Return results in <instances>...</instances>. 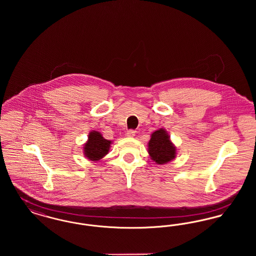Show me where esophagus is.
<instances>
[{
	"instance_id": "esophagus-1",
	"label": "esophagus",
	"mask_w": 256,
	"mask_h": 256,
	"mask_svg": "<svg viewBox=\"0 0 256 256\" xmlns=\"http://www.w3.org/2000/svg\"><path fill=\"white\" fill-rule=\"evenodd\" d=\"M126 135L128 137H134V135H135V130H130L126 132Z\"/></svg>"
}]
</instances>
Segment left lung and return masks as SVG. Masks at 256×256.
Segmentation results:
<instances>
[{"instance_id":"obj_1","label":"left lung","mask_w":256,"mask_h":256,"mask_svg":"<svg viewBox=\"0 0 256 256\" xmlns=\"http://www.w3.org/2000/svg\"><path fill=\"white\" fill-rule=\"evenodd\" d=\"M148 154L152 159L158 164H164L176 158V146L170 143V138L162 128L152 134L148 142Z\"/></svg>"}]
</instances>
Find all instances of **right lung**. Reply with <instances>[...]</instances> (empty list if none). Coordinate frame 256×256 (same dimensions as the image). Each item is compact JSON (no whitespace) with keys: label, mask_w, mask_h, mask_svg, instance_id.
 <instances>
[{"label":"right lung","mask_w":256,"mask_h":256,"mask_svg":"<svg viewBox=\"0 0 256 256\" xmlns=\"http://www.w3.org/2000/svg\"><path fill=\"white\" fill-rule=\"evenodd\" d=\"M110 143L111 141L104 139L100 132H92L84 145V154L90 160L97 161L108 152Z\"/></svg>","instance_id":"obj_1"}]
</instances>
